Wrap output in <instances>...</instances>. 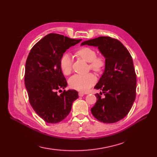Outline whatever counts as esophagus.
I'll list each match as a JSON object with an SVG mask.
<instances>
[{
	"mask_svg": "<svg viewBox=\"0 0 157 157\" xmlns=\"http://www.w3.org/2000/svg\"><path fill=\"white\" fill-rule=\"evenodd\" d=\"M84 95H85V93H84L83 92H79V93H78V96L79 97H82V96H84Z\"/></svg>",
	"mask_w": 157,
	"mask_h": 157,
	"instance_id": "34e87169",
	"label": "esophagus"
}]
</instances>
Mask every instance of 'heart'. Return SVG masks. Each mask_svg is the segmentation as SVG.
Masks as SVG:
<instances>
[{"label": "heart", "mask_w": 157, "mask_h": 157, "mask_svg": "<svg viewBox=\"0 0 157 157\" xmlns=\"http://www.w3.org/2000/svg\"><path fill=\"white\" fill-rule=\"evenodd\" d=\"M80 58L89 63V68L97 72H101L105 67L106 60L104 56L97 55V52L90 47H82L76 51ZM60 67L64 75H69L72 69V60L69 54L63 55L60 59ZM97 81V78L93 73L86 75L76 74L68 80L71 88L77 90L86 91Z\"/></svg>", "instance_id": "b5f03b06"}]
</instances>
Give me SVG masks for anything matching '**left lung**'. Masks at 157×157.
<instances>
[{
	"mask_svg": "<svg viewBox=\"0 0 157 157\" xmlns=\"http://www.w3.org/2000/svg\"><path fill=\"white\" fill-rule=\"evenodd\" d=\"M82 45L98 47L106 58L105 70L94 89L102 98L90 109L93 115L104 123H114L127 115L136 98V76L132 56L123 43L110 36H99Z\"/></svg>",
	"mask_w": 157,
	"mask_h": 157,
	"instance_id": "obj_1",
	"label": "left lung"
}]
</instances>
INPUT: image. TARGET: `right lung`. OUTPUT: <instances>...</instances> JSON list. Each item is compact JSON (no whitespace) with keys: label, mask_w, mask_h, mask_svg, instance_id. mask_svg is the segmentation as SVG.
<instances>
[{"label":"right lung","mask_w":157,"mask_h":157,"mask_svg":"<svg viewBox=\"0 0 157 157\" xmlns=\"http://www.w3.org/2000/svg\"><path fill=\"white\" fill-rule=\"evenodd\" d=\"M81 41L50 33L33 46L26 59L25 84L30 104L48 123L64 119L71 112L72 102L78 98L75 90H64L60 95L57 90L67 85L60 67L61 56Z\"/></svg>","instance_id":"right-lung-1"}]
</instances>
